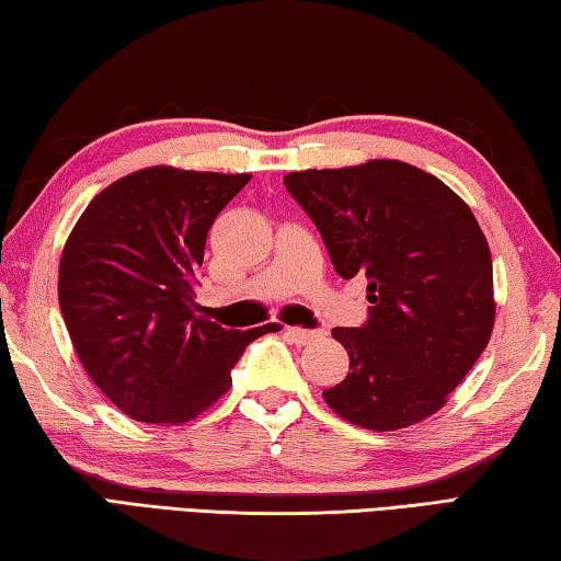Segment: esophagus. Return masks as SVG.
I'll return each instance as SVG.
<instances>
[{
	"label": "esophagus",
	"mask_w": 561,
	"mask_h": 561,
	"mask_svg": "<svg viewBox=\"0 0 561 561\" xmlns=\"http://www.w3.org/2000/svg\"><path fill=\"white\" fill-rule=\"evenodd\" d=\"M284 334H287L294 341V344H309L311 339L319 336V331L301 329V327H287V329H284Z\"/></svg>",
	"instance_id": "1"
}]
</instances>
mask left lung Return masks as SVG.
Wrapping results in <instances>:
<instances>
[{"instance_id": "obj_1", "label": "left lung", "mask_w": 561, "mask_h": 561, "mask_svg": "<svg viewBox=\"0 0 561 561\" xmlns=\"http://www.w3.org/2000/svg\"><path fill=\"white\" fill-rule=\"evenodd\" d=\"M344 279H368V319L331 329L348 374L324 391L344 421L398 431L433 415L485 351L495 299L485 234L425 170L368 160L284 175Z\"/></svg>"}]
</instances>
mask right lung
Instances as JSON below:
<instances>
[{
  "label": "right lung",
  "instance_id": "add662e5",
  "mask_svg": "<svg viewBox=\"0 0 561 561\" xmlns=\"http://www.w3.org/2000/svg\"><path fill=\"white\" fill-rule=\"evenodd\" d=\"M252 175L156 165L93 197L66 240L59 307L83 368L140 423H185L232 386L254 339L195 301L207 232Z\"/></svg>",
  "mask_w": 561,
  "mask_h": 561
}]
</instances>
